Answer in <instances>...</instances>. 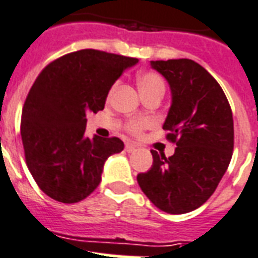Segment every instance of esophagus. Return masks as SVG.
Returning a JSON list of instances; mask_svg holds the SVG:
<instances>
[{
    "label": "esophagus",
    "instance_id": "34e87169",
    "mask_svg": "<svg viewBox=\"0 0 258 258\" xmlns=\"http://www.w3.org/2000/svg\"><path fill=\"white\" fill-rule=\"evenodd\" d=\"M125 151L129 152V153H131V152H135L136 145H133V144H126V145H125Z\"/></svg>",
    "mask_w": 258,
    "mask_h": 258
}]
</instances>
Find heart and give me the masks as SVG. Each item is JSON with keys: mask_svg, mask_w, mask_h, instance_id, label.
I'll list each match as a JSON object with an SVG mask.
<instances>
[{"mask_svg": "<svg viewBox=\"0 0 258 258\" xmlns=\"http://www.w3.org/2000/svg\"><path fill=\"white\" fill-rule=\"evenodd\" d=\"M137 83H139V89L141 94H147L149 91H153V90L165 89L164 79L161 78V75H159L157 73H153V71H147V73L140 74L139 78H137ZM113 90H114V86L109 91V95H111ZM148 125H149V122H148L147 119L136 117V118H131L125 123V129L131 135L140 136L144 132V129H147Z\"/></svg>", "mask_w": 258, "mask_h": 258, "instance_id": "obj_1", "label": "heart"}]
</instances>
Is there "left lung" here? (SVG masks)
Wrapping results in <instances>:
<instances>
[{
	"label": "left lung",
	"mask_w": 258,
	"mask_h": 258,
	"mask_svg": "<svg viewBox=\"0 0 258 258\" xmlns=\"http://www.w3.org/2000/svg\"><path fill=\"white\" fill-rule=\"evenodd\" d=\"M167 79L172 103L163 129L176 144L172 156L151 151V169L137 175L148 199L168 214H185L214 194L230 164L234 123L219 83L189 59L151 61Z\"/></svg>",
	"instance_id": "left-lung-1"
}]
</instances>
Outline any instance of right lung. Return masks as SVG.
Returning a JSON list of instances; mask_svg holds the SVG:
<instances>
[{
	"label": "right lung",
	"instance_id": "1",
	"mask_svg": "<svg viewBox=\"0 0 258 258\" xmlns=\"http://www.w3.org/2000/svg\"><path fill=\"white\" fill-rule=\"evenodd\" d=\"M137 61L81 49L49 63L36 78L23 107L21 140L29 172L49 198L83 201L101 183L107 157L123 149L118 137H85L86 114L103 110L111 86Z\"/></svg>",
	"mask_w": 258,
	"mask_h": 258
}]
</instances>
